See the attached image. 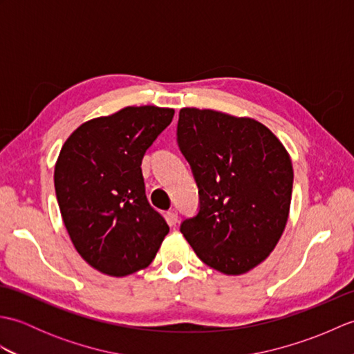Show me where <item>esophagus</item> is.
<instances>
[{"mask_svg": "<svg viewBox=\"0 0 354 354\" xmlns=\"http://www.w3.org/2000/svg\"><path fill=\"white\" fill-rule=\"evenodd\" d=\"M165 217H167V222L170 227H175V225L178 223V213L176 209H169L167 214H165Z\"/></svg>", "mask_w": 354, "mask_h": 354, "instance_id": "esophagus-1", "label": "esophagus"}]
</instances>
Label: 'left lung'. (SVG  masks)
<instances>
[{
  "mask_svg": "<svg viewBox=\"0 0 354 354\" xmlns=\"http://www.w3.org/2000/svg\"><path fill=\"white\" fill-rule=\"evenodd\" d=\"M176 135L199 189V212L181 232L209 268L248 272L274 251L288 223V150L257 120L213 109L183 108Z\"/></svg>",
  "mask_w": 354,
  "mask_h": 354,
  "instance_id": "left-lung-1",
  "label": "left lung"
}]
</instances>
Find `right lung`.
I'll return each instance as SVG.
<instances>
[{
  "mask_svg": "<svg viewBox=\"0 0 354 354\" xmlns=\"http://www.w3.org/2000/svg\"><path fill=\"white\" fill-rule=\"evenodd\" d=\"M175 109L127 106L80 124L55 167L59 208L89 266L111 277L147 268L169 225L146 198L141 161Z\"/></svg>",
  "mask_w": 354,
  "mask_h": 354,
  "instance_id": "add662e5",
  "label": "right lung"
}]
</instances>
